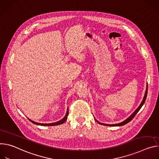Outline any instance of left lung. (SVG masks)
Wrapping results in <instances>:
<instances>
[{"mask_svg":"<svg viewBox=\"0 0 159 159\" xmlns=\"http://www.w3.org/2000/svg\"><path fill=\"white\" fill-rule=\"evenodd\" d=\"M147 92H148V86H147V90H146V92H145V96H144V98H143V101L142 102V103H141V104L139 105V106L138 107V109L128 118V119H126L125 121H123V122H120V123H119V124H116V125H106V124H103V123H101V122H99L98 120H97L96 119H95V120L98 122V123H99V124H100V125H104V126H123V125H126V124H127V123H128L129 122H130L133 118H134V117L136 116V114L138 112V111L140 110V109L142 108V107L143 106V105L144 104V103H145V100H146V98H147Z\"/></svg>","mask_w":159,"mask_h":159,"instance_id":"1","label":"left lung"}]
</instances>
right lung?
I'll use <instances>...</instances> for the list:
<instances>
[{
  "label": "right lung",
  "mask_w": 159,
  "mask_h": 159,
  "mask_svg": "<svg viewBox=\"0 0 159 159\" xmlns=\"http://www.w3.org/2000/svg\"><path fill=\"white\" fill-rule=\"evenodd\" d=\"M69 114V111H68V109H67V113L65 116V117L61 120L59 121H57L56 122H54V123H50V124H41V123H38V122H34L30 119H29L31 122H33V124L34 125H40V126H57V125H61V124H63V123L67 120V116Z\"/></svg>",
  "instance_id": "add662e5"
}]
</instances>
